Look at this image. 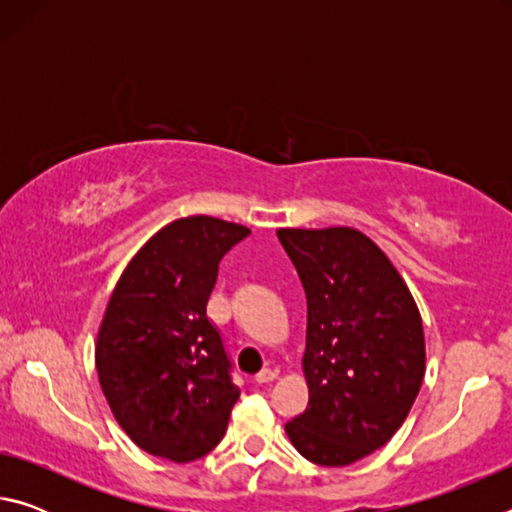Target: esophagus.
Segmentation results:
<instances>
[{"label":"esophagus","instance_id":"obj_1","mask_svg":"<svg viewBox=\"0 0 512 512\" xmlns=\"http://www.w3.org/2000/svg\"><path fill=\"white\" fill-rule=\"evenodd\" d=\"M271 381H275V370H271V368H264L262 372H257V375H255V384L257 386L271 384Z\"/></svg>","mask_w":512,"mask_h":512}]
</instances>
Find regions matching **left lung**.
Wrapping results in <instances>:
<instances>
[{
  "label": "left lung",
  "mask_w": 512,
  "mask_h": 512,
  "mask_svg": "<svg viewBox=\"0 0 512 512\" xmlns=\"http://www.w3.org/2000/svg\"><path fill=\"white\" fill-rule=\"evenodd\" d=\"M307 296L302 357L309 404L287 422L311 463L341 467L384 447L424 379V332L409 287L354 228H280Z\"/></svg>",
  "instance_id": "1"
}]
</instances>
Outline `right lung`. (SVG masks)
<instances>
[{
  "label": "right lung",
  "mask_w": 512,
  "mask_h": 512,
  "mask_svg": "<svg viewBox=\"0 0 512 512\" xmlns=\"http://www.w3.org/2000/svg\"><path fill=\"white\" fill-rule=\"evenodd\" d=\"M214 216L176 219L128 262L99 325V384L119 427L153 456L189 463L221 443L239 400L207 318L219 262L248 237Z\"/></svg>",
  "instance_id": "1"
}]
</instances>
